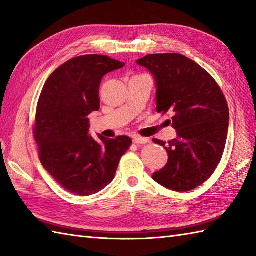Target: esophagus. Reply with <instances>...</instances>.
Here are the masks:
<instances>
[{"instance_id":"1","label":"esophagus","mask_w":256,"mask_h":256,"mask_svg":"<svg viewBox=\"0 0 256 256\" xmlns=\"http://www.w3.org/2000/svg\"><path fill=\"white\" fill-rule=\"evenodd\" d=\"M133 143L134 144H146L148 143V138H140V136H134L133 138Z\"/></svg>"}]
</instances>
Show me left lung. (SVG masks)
Segmentation results:
<instances>
[{
	"label": "left lung",
	"mask_w": 256,
	"mask_h": 256,
	"mask_svg": "<svg viewBox=\"0 0 256 256\" xmlns=\"http://www.w3.org/2000/svg\"><path fill=\"white\" fill-rule=\"evenodd\" d=\"M154 77L157 112L172 113L177 138L164 146L168 162L153 179L174 192L208 180L224 155L229 108L220 86L199 64L180 54H153L136 60Z\"/></svg>",
	"instance_id": "obj_1"
}]
</instances>
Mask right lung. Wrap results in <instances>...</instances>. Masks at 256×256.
Instances as JSON below:
<instances>
[{"label":"right lung","mask_w":256,"mask_h":256,"mask_svg":"<svg viewBox=\"0 0 256 256\" xmlns=\"http://www.w3.org/2000/svg\"><path fill=\"white\" fill-rule=\"evenodd\" d=\"M124 66L108 56L76 57L57 68L42 90L34 128L40 160L69 192H101L113 180L120 160L132 144L128 136L98 135L94 140L89 134L88 116L100 108L102 78Z\"/></svg>","instance_id":"1"}]
</instances>
